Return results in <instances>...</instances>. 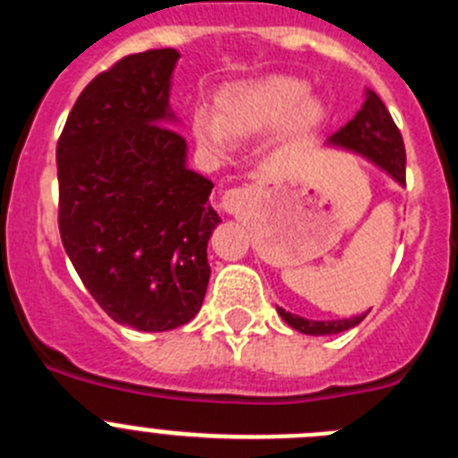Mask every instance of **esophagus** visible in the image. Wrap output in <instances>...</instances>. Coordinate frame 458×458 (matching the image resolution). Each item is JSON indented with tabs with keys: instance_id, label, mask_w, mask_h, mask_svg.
<instances>
[{
	"instance_id": "34e87169",
	"label": "esophagus",
	"mask_w": 458,
	"mask_h": 458,
	"mask_svg": "<svg viewBox=\"0 0 458 458\" xmlns=\"http://www.w3.org/2000/svg\"><path fill=\"white\" fill-rule=\"evenodd\" d=\"M248 201H250L248 190L232 188V190H226V192L220 197V208L225 210V213H238V210L248 204Z\"/></svg>"
}]
</instances>
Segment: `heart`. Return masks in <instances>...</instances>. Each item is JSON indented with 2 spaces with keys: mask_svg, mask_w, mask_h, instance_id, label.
I'll use <instances>...</instances> for the list:
<instances>
[{
  "mask_svg": "<svg viewBox=\"0 0 458 458\" xmlns=\"http://www.w3.org/2000/svg\"><path fill=\"white\" fill-rule=\"evenodd\" d=\"M216 109H192L190 128L201 148L222 156L232 147L233 137H252L275 131L279 144L305 140L326 119V107L307 93V84L289 75L236 82L222 89Z\"/></svg>",
  "mask_w": 458,
  "mask_h": 458,
  "instance_id": "obj_1",
  "label": "heart"
}]
</instances>
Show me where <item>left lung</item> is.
<instances>
[{
	"instance_id": "1",
	"label": "left lung",
	"mask_w": 458,
	"mask_h": 458,
	"mask_svg": "<svg viewBox=\"0 0 458 458\" xmlns=\"http://www.w3.org/2000/svg\"><path fill=\"white\" fill-rule=\"evenodd\" d=\"M327 147L344 148V151L358 153L365 160H369L371 165H376L378 169L394 179L399 185H406V148H403V140L399 128L392 121L390 112L383 105V100L376 96L374 91H367V98L362 109L358 114L344 125L342 131L335 132L330 140L326 141ZM279 317L284 318L293 330L302 335H339L344 330H351L358 323H362L365 314H358V317L349 318H333V321H314V318L298 317V314H291V311L277 307Z\"/></svg>"
}]
</instances>
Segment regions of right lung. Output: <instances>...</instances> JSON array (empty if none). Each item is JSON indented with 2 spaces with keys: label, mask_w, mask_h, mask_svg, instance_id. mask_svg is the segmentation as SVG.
<instances>
[{
  "label": "right lung",
  "mask_w": 458,
  "mask_h": 458,
  "mask_svg": "<svg viewBox=\"0 0 458 458\" xmlns=\"http://www.w3.org/2000/svg\"><path fill=\"white\" fill-rule=\"evenodd\" d=\"M174 47L123 56L72 105L56 144L59 232L107 317L165 333L197 317L217 216L169 107Z\"/></svg>",
  "instance_id": "right-lung-1"
}]
</instances>
